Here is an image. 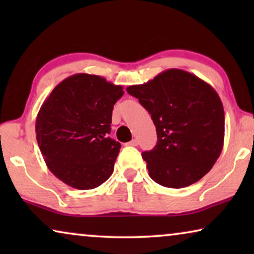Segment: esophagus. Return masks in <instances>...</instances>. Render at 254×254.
I'll use <instances>...</instances> for the list:
<instances>
[{"label": "esophagus", "mask_w": 254, "mask_h": 254, "mask_svg": "<svg viewBox=\"0 0 254 254\" xmlns=\"http://www.w3.org/2000/svg\"><path fill=\"white\" fill-rule=\"evenodd\" d=\"M128 144L133 145V147H136V145L138 144V140H137V138H134V140H131L130 142H128Z\"/></svg>", "instance_id": "34e87169"}]
</instances>
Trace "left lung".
Returning <instances> with one entry per match:
<instances>
[{
    "label": "left lung",
    "instance_id": "left-lung-1",
    "mask_svg": "<svg viewBox=\"0 0 254 254\" xmlns=\"http://www.w3.org/2000/svg\"><path fill=\"white\" fill-rule=\"evenodd\" d=\"M126 90L151 114L156 126L157 144L142 152L150 178L169 189L199 182L223 149L224 110L213 86L173 68Z\"/></svg>",
    "mask_w": 254,
    "mask_h": 254
}]
</instances>
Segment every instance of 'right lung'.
Segmentation results:
<instances>
[{
	"label": "right lung",
	"mask_w": 254,
	"mask_h": 254,
	"mask_svg": "<svg viewBox=\"0 0 254 254\" xmlns=\"http://www.w3.org/2000/svg\"><path fill=\"white\" fill-rule=\"evenodd\" d=\"M121 85L97 75H71L55 86L36 119L37 142L47 168L77 190H92L113 173L121 144L109 136Z\"/></svg>",
	"instance_id": "obj_1"
}]
</instances>
